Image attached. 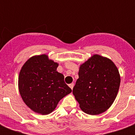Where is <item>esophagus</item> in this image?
I'll return each instance as SVG.
<instances>
[{"instance_id": "1", "label": "esophagus", "mask_w": 135, "mask_h": 135, "mask_svg": "<svg viewBox=\"0 0 135 135\" xmlns=\"http://www.w3.org/2000/svg\"><path fill=\"white\" fill-rule=\"evenodd\" d=\"M74 83H71V84H69V87L71 88V90H73V88H74Z\"/></svg>"}]
</instances>
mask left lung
Returning a JSON list of instances; mask_svg holds the SVG:
<instances>
[{"mask_svg": "<svg viewBox=\"0 0 135 135\" xmlns=\"http://www.w3.org/2000/svg\"><path fill=\"white\" fill-rule=\"evenodd\" d=\"M73 94L83 112L98 115L109 109L119 90L120 76L107 57L94 55L80 64Z\"/></svg>", "mask_w": 135, "mask_h": 135, "instance_id": "left-lung-1", "label": "left lung"}]
</instances>
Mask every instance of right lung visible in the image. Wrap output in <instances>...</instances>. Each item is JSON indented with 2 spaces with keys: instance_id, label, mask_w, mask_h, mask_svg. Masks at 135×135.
Instances as JSON below:
<instances>
[{
  "instance_id": "obj_1",
  "label": "right lung",
  "mask_w": 135,
  "mask_h": 135,
  "mask_svg": "<svg viewBox=\"0 0 135 135\" xmlns=\"http://www.w3.org/2000/svg\"><path fill=\"white\" fill-rule=\"evenodd\" d=\"M59 64L43 54L30 57L22 66L18 88L25 104L36 113H52L61 99L71 89L64 82V76L57 71Z\"/></svg>"
}]
</instances>
